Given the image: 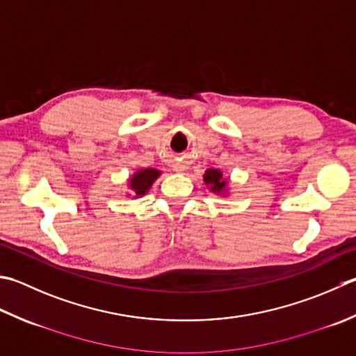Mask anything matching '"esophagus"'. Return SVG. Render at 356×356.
Here are the masks:
<instances>
[{
    "label": "esophagus",
    "instance_id": "obj_1",
    "mask_svg": "<svg viewBox=\"0 0 356 356\" xmlns=\"http://www.w3.org/2000/svg\"><path fill=\"white\" fill-rule=\"evenodd\" d=\"M172 170L176 171V172H184L186 168H185L184 165H174V166H172Z\"/></svg>",
    "mask_w": 356,
    "mask_h": 356
}]
</instances>
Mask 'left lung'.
I'll list each match as a JSON object with an SVG mask.
<instances>
[{
	"mask_svg": "<svg viewBox=\"0 0 356 356\" xmlns=\"http://www.w3.org/2000/svg\"><path fill=\"white\" fill-rule=\"evenodd\" d=\"M204 184L216 196H229V180L224 176V171H220L219 168H208L204 174Z\"/></svg>",
	"mask_w": 356,
	"mask_h": 356,
	"instance_id": "left-lung-1",
	"label": "left lung"
}]
</instances>
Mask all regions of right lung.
Returning <instances> with one entry per match:
<instances>
[{"mask_svg":"<svg viewBox=\"0 0 356 356\" xmlns=\"http://www.w3.org/2000/svg\"><path fill=\"white\" fill-rule=\"evenodd\" d=\"M162 171L157 168H140L137 170L132 176L128 179V193L127 196L132 199L143 197L145 194H148L151 190L152 184L160 177Z\"/></svg>","mask_w":356,"mask_h":356,"instance_id":"right-lung-1","label":"right lung"}]
</instances>
